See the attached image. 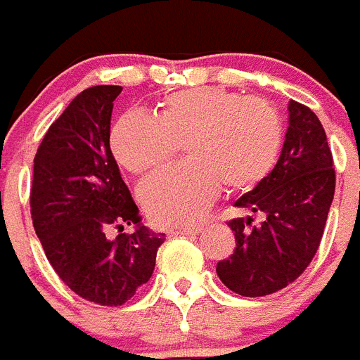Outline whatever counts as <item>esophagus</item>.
I'll return each instance as SVG.
<instances>
[{"mask_svg":"<svg viewBox=\"0 0 360 360\" xmlns=\"http://www.w3.org/2000/svg\"><path fill=\"white\" fill-rule=\"evenodd\" d=\"M202 232V227H184V229H173L171 236H191V234H198Z\"/></svg>","mask_w":360,"mask_h":360,"instance_id":"obj_1","label":"esophagus"}]
</instances>
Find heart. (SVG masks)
<instances>
[{
    "label": "heart",
    "instance_id": "1",
    "mask_svg": "<svg viewBox=\"0 0 360 360\" xmlns=\"http://www.w3.org/2000/svg\"><path fill=\"white\" fill-rule=\"evenodd\" d=\"M111 149L124 169L146 176L169 164L186 142L187 164L153 176L141 200L162 227L198 221L219 195L254 189L278 164L285 128L262 98L224 88H191L167 95L158 119L126 111L111 129Z\"/></svg>",
    "mask_w": 360,
    "mask_h": 360
}]
</instances>
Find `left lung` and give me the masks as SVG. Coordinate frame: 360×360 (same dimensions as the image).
I'll return each instance as SVG.
<instances>
[{"label":"left lung","mask_w":360,"mask_h":360,"mask_svg":"<svg viewBox=\"0 0 360 360\" xmlns=\"http://www.w3.org/2000/svg\"><path fill=\"white\" fill-rule=\"evenodd\" d=\"M288 129L278 164L236 200L249 216L229 221L236 249L216 265L225 287L245 297L274 294L294 283L316 256L328 218L335 169L326 133L308 106L288 103ZM250 214H262L252 226Z\"/></svg>","instance_id":"1"}]
</instances>
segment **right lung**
<instances>
[{
  "label": "right lung",
  "instance_id": "obj_1",
  "mask_svg": "<svg viewBox=\"0 0 360 360\" xmlns=\"http://www.w3.org/2000/svg\"><path fill=\"white\" fill-rule=\"evenodd\" d=\"M120 86H91L49 128L34 158L30 214L50 265L86 301L120 307L149 281L164 234L142 225L110 149ZM124 224H135L131 235ZM121 234L107 238V229Z\"/></svg>",
  "mask_w": 360,
  "mask_h": 360
}]
</instances>
